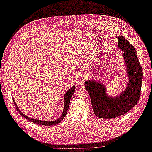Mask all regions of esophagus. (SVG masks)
Listing matches in <instances>:
<instances>
[{
  "label": "esophagus",
  "mask_w": 152,
  "mask_h": 152,
  "mask_svg": "<svg viewBox=\"0 0 152 152\" xmlns=\"http://www.w3.org/2000/svg\"><path fill=\"white\" fill-rule=\"evenodd\" d=\"M85 79L86 77L85 76H80L79 78H78L77 80V84L78 85H82L84 84V83L85 81Z\"/></svg>",
  "instance_id": "obj_1"
}]
</instances>
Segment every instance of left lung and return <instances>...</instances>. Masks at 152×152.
Listing matches in <instances>:
<instances>
[{
    "label": "left lung",
    "instance_id": "1",
    "mask_svg": "<svg viewBox=\"0 0 152 152\" xmlns=\"http://www.w3.org/2000/svg\"><path fill=\"white\" fill-rule=\"evenodd\" d=\"M117 38V45L124 52L123 57L128 70L129 81L126 90L119 96H109L105 85L102 83L91 80L85 83L93 110L102 119H112L126 114L137 104L141 95L143 72L136 50L124 37Z\"/></svg>",
    "mask_w": 152,
    "mask_h": 152
}]
</instances>
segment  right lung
<instances>
[{
  "label": "right lung",
  "mask_w": 152,
  "mask_h": 152,
  "mask_svg": "<svg viewBox=\"0 0 152 152\" xmlns=\"http://www.w3.org/2000/svg\"><path fill=\"white\" fill-rule=\"evenodd\" d=\"M76 89V87L75 86H73L71 88H70L69 90H68L66 93L64 95V110H63V112L61 115V116L59 117V118H58L57 119L55 120V121H42V120H37V119H34L32 118H30V117H29L26 115H25L24 114H23L22 112L20 111V110L19 109L18 107L17 106L16 104L15 103V101H14V99H13V102H14V105L16 107V109L18 110V112H19V114H20V115L24 117L25 119H27L28 120H29L30 121L32 122L33 123H35L37 124H40V125H43V126H53V125H56L58 123H60V122L64 119V117L66 116V114H67V112L68 109H69V104H70V100L71 97L72 96V95L74 94L75 91Z\"/></svg>",
  "instance_id": "add662e5"
}]
</instances>
